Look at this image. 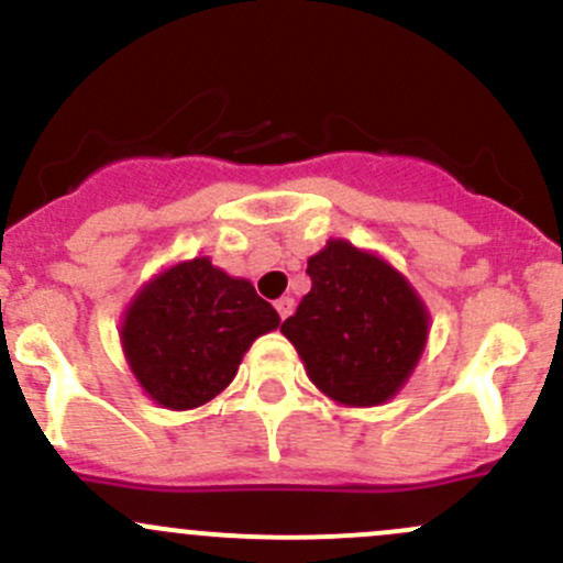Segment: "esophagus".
I'll list each match as a JSON object with an SVG mask.
<instances>
[{
  "label": "esophagus",
  "instance_id": "34e87169",
  "mask_svg": "<svg viewBox=\"0 0 563 563\" xmlns=\"http://www.w3.org/2000/svg\"><path fill=\"white\" fill-rule=\"evenodd\" d=\"M274 306H276V311H279V317H282V320H287V317L292 314V309H295V300L289 298V295H282V298L276 300Z\"/></svg>",
  "mask_w": 563,
  "mask_h": 563
}]
</instances>
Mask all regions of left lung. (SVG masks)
I'll use <instances>...</instances> for the list:
<instances>
[{"label":"left lung","mask_w":563,"mask_h":563,"mask_svg":"<svg viewBox=\"0 0 563 563\" xmlns=\"http://www.w3.org/2000/svg\"><path fill=\"white\" fill-rule=\"evenodd\" d=\"M306 274L309 295L282 333L324 396L346 407L385 404L420 361L426 306L401 274L346 241H330Z\"/></svg>","instance_id":"8db88e82"}]
</instances>
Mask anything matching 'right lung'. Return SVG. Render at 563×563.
I'll use <instances>...</instances> for the list:
<instances>
[{
	"instance_id": "right-lung-1",
	"label": "right lung",
	"mask_w": 563,
	"mask_h": 563,
	"mask_svg": "<svg viewBox=\"0 0 563 563\" xmlns=\"http://www.w3.org/2000/svg\"><path fill=\"white\" fill-rule=\"evenodd\" d=\"M276 324L279 314L252 284L197 257L146 284L126 311L121 341L156 404L192 409L233 382L243 352Z\"/></svg>"
}]
</instances>
